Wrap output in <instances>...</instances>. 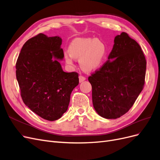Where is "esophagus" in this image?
I'll use <instances>...</instances> for the list:
<instances>
[{"label": "esophagus", "instance_id": "34e87169", "mask_svg": "<svg viewBox=\"0 0 160 160\" xmlns=\"http://www.w3.org/2000/svg\"><path fill=\"white\" fill-rule=\"evenodd\" d=\"M85 79H86V78H85V77H83V76H81V75H80V76L79 77V83H82V82H83V81H85Z\"/></svg>", "mask_w": 160, "mask_h": 160}]
</instances>
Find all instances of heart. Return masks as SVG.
Masks as SVG:
<instances>
[{
  "mask_svg": "<svg viewBox=\"0 0 160 160\" xmlns=\"http://www.w3.org/2000/svg\"><path fill=\"white\" fill-rule=\"evenodd\" d=\"M108 49L105 43L95 38H76L69 45V51L63 52L67 65H73L79 59L81 67L86 71H95L103 65Z\"/></svg>",
  "mask_w": 160,
  "mask_h": 160,
  "instance_id": "1",
  "label": "heart"
}]
</instances>
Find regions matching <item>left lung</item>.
Instances as JSON below:
<instances>
[{
    "label": "left lung",
    "instance_id": "obj_1",
    "mask_svg": "<svg viewBox=\"0 0 160 160\" xmlns=\"http://www.w3.org/2000/svg\"><path fill=\"white\" fill-rule=\"evenodd\" d=\"M146 71V60L138 43L123 32L116 36L108 61L88 78L98 114L115 119L126 113L143 89Z\"/></svg>",
    "mask_w": 160,
    "mask_h": 160
}]
</instances>
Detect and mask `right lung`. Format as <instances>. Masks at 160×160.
Segmentation results:
<instances>
[{"label":"right lung","mask_w":160,"mask_h":160,"mask_svg":"<svg viewBox=\"0 0 160 160\" xmlns=\"http://www.w3.org/2000/svg\"><path fill=\"white\" fill-rule=\"evenodd\" d=\"M62 38L40 33L22 46L16 63V76L24 103L32 112L48 121L65 113L72 91L79 84L78 74L66 72Z\"/></svg>","instance_id":"obj_1"}]
</instances>
